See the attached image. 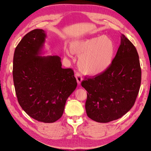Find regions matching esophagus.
I'll list each match as a JSON object with an SVG mask.
<instances>
[{"label": "esophagus", "instance_id": "esophagus-1", "mask_svg": "<svg viewBox=\"0 0 151 151\" xmlns=\"http://www.w3.org/2000/svg\"><path fill=\"white\" fill-rule=\"evenodd\" d=\"M75 77H76V78L77 83L80 84L81 82H82V81H83V77H82L81 74H79V72H76V74H75Z\"/></svg>", "mask_w": 151, "mask_h": 151}]
</instances>
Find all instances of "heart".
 I'll return each mask as SVG.
<instances>
[{"label": "heart", "instance_id": "obj_1", "mask_svg": "<svg viewBox=\"0 0 151 151\" xmlns=\"http://www.w3.org/2000/svg\"><path fill=\"white\" fill-rule=\"evenodd\" d=\"M68 55L76 53L80 56L78 65L86 74L98 75L110 65L113 54L114 44L108 36H98L72 42Z\"/></svg>", "mask_w": 151, "mask_h": 151}]
</instances>
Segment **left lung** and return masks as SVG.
Wrapping results in <instances>:
<instances>
[{
	"instance_id": "8db88e82",
	"label": "left lung",
	"mask_w": 151,
	"mask_h": 151,
	"mask_svg": "<svg viewBox=\"0 0 151 151\" xmlns=\"http://www.w3.org/2000/svg\"><path fill=\"white\" fill-rule=\"evenodd\" d=\"M107 69L85 77L81 86L88 91L87 115L97 122L107 123L121 118L133 107L139 92L141 68L137 51L124 35Z\"/></svg>"
}]
</instances>
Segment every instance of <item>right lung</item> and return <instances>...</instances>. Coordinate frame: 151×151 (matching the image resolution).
<instances>
[{"mask_svg":"<svg viewBox=\"0 0 151 151\" xmlns=\"http://www.w3.org/2000/svg\"><path fill=\"white\" fill-rule=\"evenodd\" d=\"M45 38L41 29L22 38L14 54L12 75L22 109L36 120L53 123L62 116L77 83L72 68H62L60 57L38 56Z\"/></svg>","mask_w":151,"mask_h":151,"instance_id":"right-lung-1","label":"right lung"}]
</instances>
